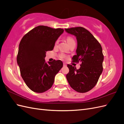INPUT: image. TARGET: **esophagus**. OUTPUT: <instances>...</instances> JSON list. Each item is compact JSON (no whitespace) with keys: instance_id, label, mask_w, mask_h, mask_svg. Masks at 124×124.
Returning a JSON list of instances; mask_svg holds the SVG:
<instances>
[{"instance_id":"1","label":"esophagus","mask_w":124,"mask_h":124,"mask_svg":"<svg viewBox=\"0 0 124 124\" xmlns=\"http://www.w3.org/2000/svg\"><path fill=\"white\" fill-rule=\"evenodd\" d=\"M63 66H66V64L65 63H63Z\"/></svg>"}]
</instances>
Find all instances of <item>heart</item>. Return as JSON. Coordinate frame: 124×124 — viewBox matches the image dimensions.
<instances>
[{"instance_id":"obj_1","label":"heart","mask_w":124,"mask_h":124,"mask_svg":"<svg viewBox=\"0 0 124 124\" xmlns=\"http://www.w3.org/2000/svg\"><path fill=\"white\" fill-rule=\"evenodd\" d=\"M66 40H67V41H68V44H69L70 42H72V41H74V38H73V37H70V36H68V37H67ZM58 42H59V39H58L56 41L55 44H58ZM59 58H60V59H63V58H64V55H63V54H60V55H59Z\"/></svg>"}]
</instances>
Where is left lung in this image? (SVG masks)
<instances>
[{
    "label": "left lung",
    "instance_id": "1",
    "mask_svg": "<svg viewBox=\"0 0 124 124\" xmlns=\"http://www.w3.org/2000/svg\"><path fill=\"white\" fill-rule=\"evenodd\" d=\"M75 36L77 40L76 55L72 61L81 62L80 68L68 64L69 72L66 77L70 86L78 93H85L95 86L103 70L104 56L100 44L87 30L83 27L65 29Z\"/></svg>",
    "mask_w": 124,
    "mask_h": 124
}]
</instances>
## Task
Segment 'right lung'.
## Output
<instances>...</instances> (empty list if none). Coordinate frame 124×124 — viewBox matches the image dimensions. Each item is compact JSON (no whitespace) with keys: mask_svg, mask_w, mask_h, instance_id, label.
I'll use <instances>...</instances> for the list:
<instances>
[{"mask_svg":"<svg viewBox=\"0 0 124 124\" xmlns=\"http://www.w3.org/2000/svg\"><path fill=\"white\" fill-rule=\"evenodd\" d=\"M64 30L39 25L23 37L20 44L17 62L21 75L30 89L42 93L52 87L56 74L63 66L60 60L45 62L46 53L54 49L55 41Z\"/></svg>","mask_w":124,"mask_h":124,"instance_id":"right-lung-1","label":"right lung"}]
</instances>
